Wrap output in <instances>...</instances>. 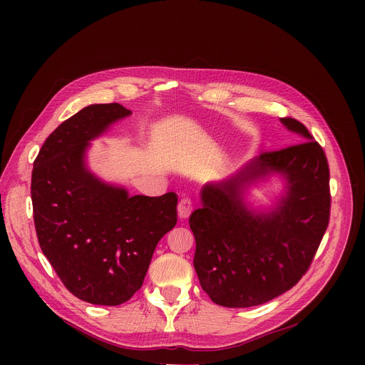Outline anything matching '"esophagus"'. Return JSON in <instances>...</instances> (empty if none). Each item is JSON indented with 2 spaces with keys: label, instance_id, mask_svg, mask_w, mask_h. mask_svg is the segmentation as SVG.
<instances>
[{
  "label": "esophagus",
  "instance_id": "esophagus-1",
  "mask_svg": "<svg viewBox=\"0 0 365 365\" xmlns=\"http://www.w3.org/2000/svg\"><path fill=\"white\" fill-rule=\"evenodd\" d=\"M192 201H190L189 198L183 197L180 201H179V205H178V213H179V217L180 219H186L190 213H192Z\"/></svg>",
  "mask_w": 365,
  "mask_h": 365
}]
</instances>
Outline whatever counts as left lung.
I'll use <instances>...</instances> for the list:
<instances>
[{"label":"left lung","instance_id":"left-lung-1","mask_svg":"<svg viewBox=\"0 0 365 365\" xmlns=\"http://www.w3.org/2000/svg\"><path fill=\"white\" fill-rule=\"evenodd\" d=\"M300 138L264 152L237 173L201 189L189 217L202 290L226 308H250L290 290L308 271L330 219V171L322 148L302 123L279 118ZM272 175L284 190L271 207L253 209L248 188Z\"/></svg>","mask_w":365,"mask_h":365}]
</instances>
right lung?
I'll return each instance as SVG.
<instances>
[{
    "label": "right lung",
    "mask_w": 365,
    "mask_h": 365,
    "mask_svg": "<svg viewBox=\"0 0 365 365\" xmlns=\"http://www.w3.org/2000/svg\"><path fill=\"white\" fill-rule=\"evenodd\" d=\"M131 110L90 105L57 127L34 163L31 197L38 242L66 289L91 304L136 293L158 241L176 226L178 195H130L87 165L91 140Z\"/></svg>",
    "instance_id": "obj_1"
}]
</instances>
